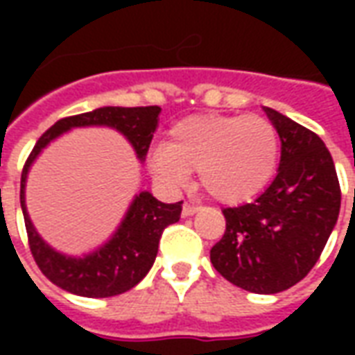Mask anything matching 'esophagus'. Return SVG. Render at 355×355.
Segmentation results:
<instances>
[{
  "label": "esophagus",
  "instance_id": "34e87169",
  "mask_svg": "<svg viewBox=\"0 0 355 355\" xmlns=\"http://www.w3.org/2000/svg\"><path fill=\"white\" fill-rule=\"evenodd\" d=\"M198 213V207H193V205H190V203H184L182 205V216H192Z\"/></svg>",
  "mask_w": 355,
  "mask_h": 355
}]
</instances>
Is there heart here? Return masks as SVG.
I'll list each match as a JSON object with an SVG mask.
<instances>
[{
    "label": "heart",
    "instance_id": "b5f03b06",
    "mask_svg": "<svg viewBox=\"0 0 355 355\" xmlns=\"http://www.w3.org/2000/svg\"><path fill=\"white\" fill-rule=\"evenodd\" d=\"M279 162V135L262 116L196 114L178 119L165 144L148 154L157 184L177 190L193 169L201 186L223 203H241L261 193Z\"/></svg>",
    "mask_w": 355,
    "mask_h": 355
}]
</instances>
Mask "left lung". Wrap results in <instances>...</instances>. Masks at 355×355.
I'll return each mask as SVG.
<instances>
[{
    "label": "left lung",
    "instance_id": "left-lung-1",
    "mask_svg": "<svg viewBox=\"0 0 355 355\" xmlns=\"http://www.w3.org/2000/svg\"><path fill=\"white\" fill-rule=\"evenodd\" d=\"M282 140L272 184L251 203L224 209L226 232L211 249L218 274L241 289L274 295L308 275L340 211L335 163L315 132L266 108Z\"/></svg>",
    "mask_w": 355,
    "mask_h": 355
}]
</instances>
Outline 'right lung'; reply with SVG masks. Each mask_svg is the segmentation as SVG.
Returning a JSON list of instances; mask_svg holds the SVG:
<instances>
[{
    "instance_id": "1",
    "label": "right lung",
    "mask_w": 355,
    "mask_h": 355,
    "mask_svg": "<svg viewBox=\"0 0 355 355\" xmlns=\"http://www.w3.org/2000/svg\"><path fill=\"white\" fill-rule=\"evenodd\" d=\"M162 108H121L104 106L87 114L64 117L42 135L37 144L28 157L20 178V207L26 224L30 251L37 266L47 279L60 289L89 298L116 297L132 289L150 272L154 264L157 245L163 230L169 224L178 223L182 201L162 203L150 192L142 190L135 196L121 223L112 234V238L96 247L94 251L81 257H72L51 247L35 230L26 209V178L43 148H47L76 127H110L129 140L140 162L146 159L148 148L157 129Z\"/></svg>"
}]
</instances>
